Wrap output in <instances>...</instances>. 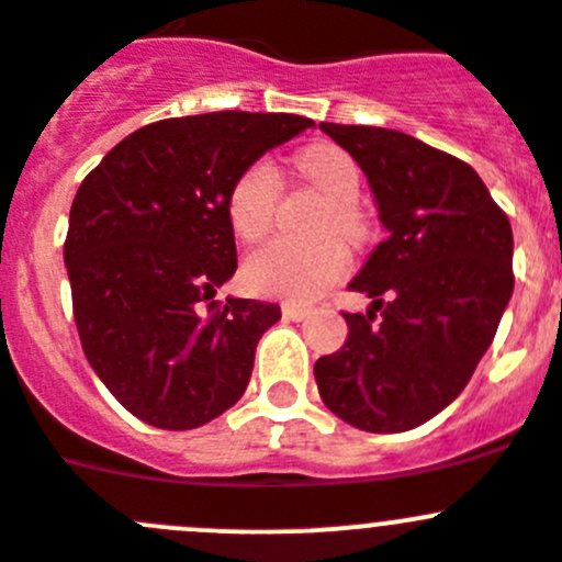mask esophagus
<instances>
[{
  "label": "esophagus",
  "instance_id": "esophagus-1",
  "mask_svg": "<svg viewBox=\"0 0 562 562\" xmlns=\"http://www.w3.org/2000/svg\"><path fill=\"white\" fill-rule=\"evenodd\" d=\"M281 312H284V317L292 319V323H301V319H306L308 314H312V308L292 306V303H284V308H281Z\"/></svg>",
  "mask_w": 562,
  "mask_h": 562
}]
</instances>
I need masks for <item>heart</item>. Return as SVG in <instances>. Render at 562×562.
<instances>
[{
	"label": "heart",
	"mask_w": 562,
	"mask_h": 562,
	"mask_svg": "<svg viewBox=\"0 0 562 562\" xmlns=\"http://www.w3.org/2000/svg\"><path fill=\"white\" fill-rule=\"evenodd\" d=\"M297 170L328 201L314 223L319 237L270 239L245 259L243 278L259 295L281 297L290 303H312L325 295L350 265L345 243L329 232L336 231L350 243L364 237V221L356 210L361 179L350 154L336 146L306 148L297 157ZM278 195H281V181L276 168L267 159L250 162L234 179L226 198V215L234 234L245 243L259 239L270 228Z\"/></svg>",
	"instance_id": "b5f03b06"
}]
</instances>
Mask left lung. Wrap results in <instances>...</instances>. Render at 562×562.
<instances>
[{
    "instance_id": "left-lung-1",
    "label": "left lung",
    "mask_w": 562,
    "mask_h": 562,
    "mask_svg": "<svg viewBox=\"0 0 562 562\" xmlns=\"http://www.w3.org/2000/svg\"><path fill=\"white\" fill-rule=\"evenodd\" d=\"M370 181L386 239L350 290L341 350L317 358L323 403L358 430L403 432L445 411L494 341L513 295V232L474 168L381 126L319 124Z\"/></svg>"
}]
</instances>
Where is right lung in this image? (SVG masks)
Wrapping results in <instances>:
<instances>
[{"mask_svg": "<svg viewBox=\"0 0 562 562\" xmlns=\"http://www.w3.org/2000/svg\"><path fill=\"white\" fill-rule=\"evenodd\" d=\"M292 112H204L132 132L85 176L66 270L90 367L130 414L192 430L243 397L276 303L226 297L237 270L226 198L270 148L306 132Z\"/></svg>", "mask_w": 562, "mask_h": 562, "instance_id": "add662e5", "label": "right lung"}]
</instances>
